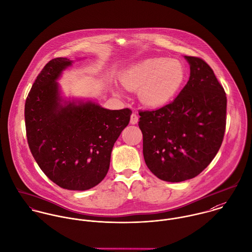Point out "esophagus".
Listing matches in <instances>:
<instances>
[{
    "mask_svg": "<svg viewBox=\"0 0 252 252\" xmlns=\"http://www.w3.org/2000/svg\"><path fill=\"white\" fill-rule=\"evenodd\" d=\"M137 122H138V116L135 113L131 114V116H130V124L131 125H135V124H137Z\"/></svg>",
    "mask_w": 252,
    "mask_h": 252,
    "instance_id": "34e87169",
    "label": "esophagus"
}]
</instances>
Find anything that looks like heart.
I'll use <instances>...</instances> for the list:
<instances>
[{
	"mask_svg": "<svg viewBox=\"0 0 252 252\" xmlns=\"http://www.w3.org/2000/svg\"><path fill=\"white\" fill-rule=\"evenodd\" d=\"M185 78L186 69L183 63L166 57L145 59L121 74L123 86L129 91L140 90V100L149 107H159L171 100Z\"/></svg>",
	"mask_w": 252,
	"mask_h": 252,
	"instance_id": "b5f03b06",
	"label": "heart"
}]
</instances>
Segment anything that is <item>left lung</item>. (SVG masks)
<instances>
[{"mask_svg":"<svg viewBox=\"0 0 252 252\" xmlns=\"http://www.w3.org/2000/svg\"><path fill=\"white\" fill-rule=\"evenodd\" d=\"M190 78L177 97L139 111L143 156L158 178L181 182L199 175L219 151L226 128L227 97L210 66L185 56Z\"/></svg>","mask_w":252,"mask_h":252,"instance_id":"obj_1","label":"left lung"}]
</instances>
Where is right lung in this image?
I'll return each mask as SVG.
<instances>
[{"instance_id":"right-lung-1","label":"right lung","mask_w":252,"mask_h":252,"mask_svg":"<svg viewBox=\"0 0 252 252\" xmlns=\"http://www.w3.org/2000/svg\"><path fill=\"white\" fill-rule=\"evenodd\" d=\"M72 63L54 58L38 75L25 102L26 135L35 160L53 183L86 191L106 176L113 146L132 112L63 99L56 80Z\"/></svg>"}]
</instances>
